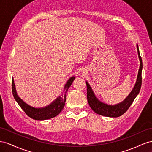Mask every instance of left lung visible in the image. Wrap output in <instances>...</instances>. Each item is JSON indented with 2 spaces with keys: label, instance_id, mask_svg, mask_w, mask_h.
<instances>
[{
  "label": "left lung",
  "instance_id": "obj_1",
  "mask_svg": "<svg viewBox=\"0 0 152 152\" xmlns=\"http://www.w3.org/2000/svg\"><path fill=\"white\" fill-rule=\"evenodd\" d=\"M137 49L138 52L139 60L140 62H141V63H140L141 64H140L137 81H136V83L134 89L130 92L129 96H128L123 102L113 106L108 105V104L100 102L96 98L94 92H92L91 86L89 85L87 81H86L87 97L88 103L90 107L93 110V111L96 112V114L106 117H110V118H118V117H119L123 115L124 113H125L130 107L132 103H133L134 100L136 98V96H137L139 93L142 84L141 72L142 69V62L141 57L140 56L138 45H137Z\"/></svg>",
  "mask_w": 152,
  "mask_h": 152
}]
</instances>
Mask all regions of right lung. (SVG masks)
I'll return each instance as SVG.
<instances>
[{"label": "right lung", "mask_w": 152, "mask_h": 152, "mask_svg": "<svg viewBox=\"0 0 152 152\" xmlns=\"http://www.w3.org/2000/svg\"><path fill=\"white\" fill-rule=\"evenodd\" d=\"M75 79V77H71V78L68 80L67 83L65 84L64 94L61 95V96L58 97L54 102H53L51 104H50L49 106L45 108H36L28 105V104L24 103V102H23V101L17 96L16 90H15L13 80H12L13 95L15 99L17 101V102L19 104V106L21 107L22 109L25 112V113L29 117H30L31 118L35 120L40 121L49 119L50 118H54V117L58 115L64 108L66 101V93H67L69 88L71 87V85Z\"/></svg>", "instance_id": "obj_1"}]
</instances>
